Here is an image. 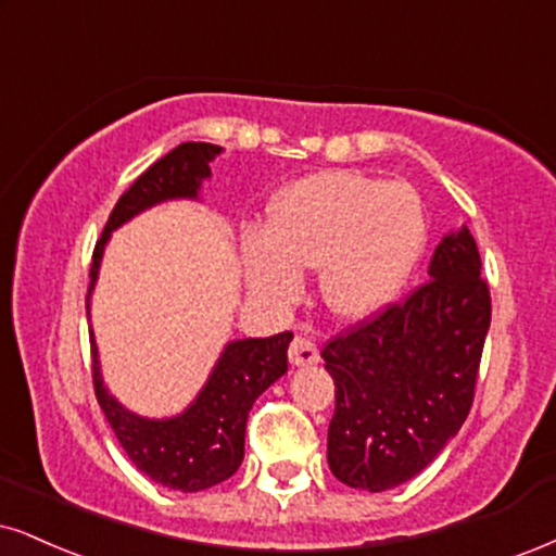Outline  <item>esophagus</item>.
I'll return each instance as SVG.
<instances>
[{
	"label": "esophagus",
	"mask_w": 556,
	"mask_h": 556,
	"mask_svg": "<svg viewBox=\"0 0 556 556\" xmlns=\"http://www.w3.org/2000/svg\"><path fill=\"white\" fill-rule=\"evenodd\" d=\"M289 361L293 363V366H314V363L319 361L317 345H314L309 338H301V334H296V338L291 340Z\"/></svg>",
	"instance_id": "obj_1"
}]
</instances>
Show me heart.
<instances>
[{"instance_id": "heart-1", "label": "heart", "mask_w": 556, "mask_h": 556, "mask_svg": "<svg viewBox=\"0 0 556 556\" xmlns=\"http://www.w3.org/2000/svg\"><path fill=\"white\" fill-rule=\"evenodd\" d=\"M422 244V201L407 182L309 175L270 203L265 231L244 235L247 286L257 299L289 304L301 291V270L321 267L325 304L361 319L400 293Z\"/></svg>"}]
</instances>
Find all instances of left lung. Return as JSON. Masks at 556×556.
<instances>
[{
	"mask_svg": "<svg viewBox=\"0 0 556 556\" xmlns=\"http://www.w3.org/2000/svg\"><path fill=\"white\" fill-rule=\"evenodd\" d=\"M467 226L435 247L428 280L321 351L334 379L327 462L366 492L407 482L467 420L492 304Z\"/></svg>",
	"mask_w": 556,
	"mask_h": 556,
	"instance_id": "left-lung-1",
	"label": "left lung"
}]
</instances>
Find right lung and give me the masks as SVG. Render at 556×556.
Returning <instances> with one entry per match:
<instances>
[{"mask_svg":"<svg viewBox=\"0 0 556 556\" xmlns=\"http://www.w3.org/2000/svg\"><path fill=\"white\" fill-rule=\"evenodd\" d=\"M222 154V147L203 141H185L180 147L156 160L147 173L134 180L115 203L102 237L92 252L87 289L89 296L98 280L102 250L111 231L126 224L141 211L152 208L173 198H198L201 182L211 175V160ZM291 332H278L273 338L235 340L224 348L222 358L211 371L208 381L188 409L164 420H149L128 413L123 404L102 387L98 345L89 332L92 345V383L100 409L111 422L123 451L143 475L169 490L201 492L229 479L244 458V430L252 404L260 394L289 371Z\"/></svg>","mask_w":556,"mask_h":556,"instance_id":"obj_1","label":"right lung"}]
</instances>
